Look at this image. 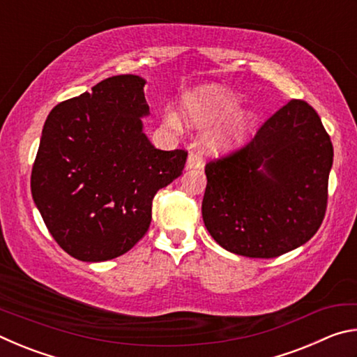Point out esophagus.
I'll list each match as a JSON object with an SVG mask.
<instances>
[{
    "label": "esophagus",
    "instance_id": "obj_1",
    "mask_svg": "<svg viewBox=\"0 0 357 357\" xmlns=\"http://www.w3.org/2000/svg\"><path fill=\"white\" fill-rule=\"evenodd\" d=\"M203 167V159L200 154L197 153H192L187 157V162H185V168L187 170H192V168H202Z\"/></svg>",
    "mask_w": 357,
    "mask_h": 357
}]
</instances>
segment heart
<instances>
[{"label":"heart","instance_id":"obj_1","mask_svg":"<svg viewBox=\"0 0 357 357\" xmlns=\"http://www.w3.org/2000/svg\"><path fill=\"white\" fill-rule=\"evenodd\" d=\"M239 102L234 96L215 84L195 88L187 93L181 102V114L190 128H209L220 121L227 119L238 110ZM167 123L173 129L181 128V119L178 114H167ZM252 126V114L239 112L228 121L225 128L215 130L213 135L206 138L204 149L206 153L220 155L231 151L234 146L244 140L247 132Z\"/></svg>","mask_w":357,"mask_h":357}]
</instances>
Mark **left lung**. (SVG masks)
Here are the masks:
<instances>
[{
    "instance_id": "obj_1",
    "label": "left lung",
    "mask_w": 357,
    "mask_h": 357,
    "mask_svg": "<svg viewBox=\"0 0 357 357\" xmlns=\"http://www.w3.org/2000/svg\"><path fill=\"white\" fill-rule=\"evenodd\" d=\"M334 148L318 113L291 100L253 140L204 168V227L223 249L275 258L318 231L328 204Z\"/></svg>"
}]
</instances>
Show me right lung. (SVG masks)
Instances as JSON below:
<instances>
[{
    "label": "right lung",
    "mask_w": 357,
    "mask_h": 357,
    "mask_svg": "<svg viewBox=\"0 0 357 357\" xmlns=\"http://www.w3.org/2000/svg\"><path fill=\"white\" fill-rule=\"evenodd\" d=\"M144 80L114 75L48 114L31 172L36 208L58 245L80 261L129 252L151 223L157 190L184 170L183 149L143 132Z\"/></svg>",
    "instance_id": "obj_1"
}]
</instances>
